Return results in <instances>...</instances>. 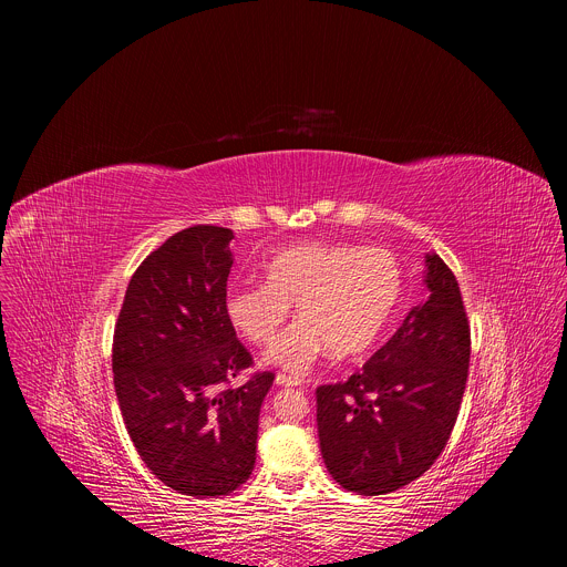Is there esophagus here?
I'll use <instances>...</instances> for the list:
<instances>
[{
	"instance_id": "esophagus-1",
	"label": "esophagus",
	"mask_w": 567,
	"mask_h": 567,
	"mask_svg": "<svg viewBox=\"0 0 567 567\" xmlns=\"http://www.w3.org/2000/svg\"><path fill=\"white\" fill-rule=\"evenodd\" d=\"M276 385L296 388V385H300V381H298V379H291V377H287V374H278V377H276Z\"/></svg>"
}]
</instances>
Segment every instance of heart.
Segmentation results:
<instances>
[{"mask_svg":"<svg viewBox=\"0 0 567 567\" xmlns=\"http://www.w3.org/2000/svg\"><path fill=\"white\" fill-rule=\"evenodd\" d=\"M267 282L226 293L224 311L237 334L256 346L274 341L296 305L300 316L265 352V363L305 374L330 350H370L399 305L401 269L388 249L350 241H302L265 265Z\"/></svg>","mask_w":567,"mask_h":567,"instance_id":"b5f03b06","label":"heart"}]
</instances>
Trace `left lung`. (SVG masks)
I'll list each match as a JSON object with an SVG mask.
<instances>
[{
    "instance_id": "1",
    "label": "left lung",
    "mask_w": 567,
    "mask_h": 567,
    "mask_svg": "<svg viewBox=\"0 0 567 567\" xmlns=\"http://www.w3.org/2000/svg\"><path fill=\"white\" fill-rule=\"evenodd\" d=\"M426 298L361 372L316 390L320 453L343 489L392 494L444 451L468 374L471 334L460 287L426 254Z\"/></svg>"
}]
</instances>
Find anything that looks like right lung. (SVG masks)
Instances as JSON below:
<instances>
[{
	"mask_svg": "<svg viewBox=\"0 0 567 567\" xmlns=\"http://www.w3.org/2000/svg\"><path fill=\"white\" fill-rule=\"evenodd\" d=\"M230 228L197 224L134 271L118 313L112 370L125 429L145 466L184 496H228L256 464L274 374L230 388L254 359L226 318Z\"/></svg>",
	"mask_w": 567,
	"mask_h": 567,
	"instance_id": "add662e5",
	"label": "right lung"
}]
</instances>
